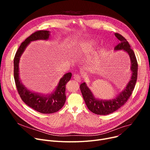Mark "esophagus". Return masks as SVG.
<instances>
[{"label": "esophagus", "mask_w": 150, "mask_h": 150, "mask_svg": "<svg viewBox=\"0 0 150 150\" xmlns=\"http://www.w3.org/2000/svg\"><path fill=\"white\" fill-rule=\"evenodd\" d=\"M74 80H75L76 81H77L78 82H81V77L80 75H78V74H74Z\"/></svg>", "instance_id": "obj_1"}]
</instances>
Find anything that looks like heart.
<instances>
[{
    "label": "heart",
    "mask_w": 150,
    "mask_h": 150,
    "mask_svg": "<svg viewBox=\"0 0 150 150\" xmlns=\"http://www.w3.org/2000/svg\"><path fill=\"white\" fill-rule=\"evenodd\" d=\"M96 41H85L81 44L79 50L80 53H82L90 52L92 51L93 47L96 46Z\"/></svg>",
    "instance_id": "obj_1"
}]
</instances>
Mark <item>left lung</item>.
I'll return each mask as SVG.
<instances>
[{"mask_svg":"<svg viewBox=\"0 0 150 150\" xmlns=\"http://www.w3.org/2000/svg\"><path fill=\"white\" fill-rule=\"evenodd\" d=\"M115 36L120 41V43L116 45L114 49L115 50H124L128 54L131 62V70L132 76L127 86L119 95H118L115 98L109 100L96 99L86 83L81 84L80 88L86 106L92 112L98 115L109 114L116 111L117 109L123 106L131 96L137 81L138 63L135 53L131 48L127 39L123 36L117 33H115Z\"/></svg>","mask_w":150,"mask_h":150,"instance_id":"left-lung-1","label":"left lung"}]
</instances>
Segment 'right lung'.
<instances>
[{
  "instance_id": "obj_1",
  "label": "right lung",
  "mask_w": 150,
  "mask_h": 150,
  "mask_svg": "<svg viewBox=\"0 0 150 150\" xmlns=\"http://www.w3.org/2000/svg\"><path fill=\"white\" fill-rule=\"evenodd\" d=\"M49 31L39 30L35 31L21 43L14 58V81L22 100L29 107L42 114L56 112L64 106L66 100V84L70 80L72 73L66 74L61 78L55 91L49 96L44 97L30 91L22 84L19 76V62L21 54L31 41L39 39L46 40L49 39Z\"/></svg>"
}]
</instances>
